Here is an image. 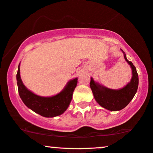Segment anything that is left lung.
I'll list each match as a JSON object with an SVG mask.
<instances>
[{
	"mask_svg": "<svg viewBox=\"0 0 153 153\" xmlns=\"http://www.w3.org/2000/svg\"><path fill=\"white\" fill-rule=\"evenodd\" d=\"M124 57L132 70V78L126 86L120 90H112L100 85L99 83L95 82L93 78L91 79L90 82V86L97 103L111 111H120L125 108L134 97L139 85V76L137 69L132 62L127 59L125 53Z\"/></svg>",
	"mask_w": 153,
	"mask_h": 153,
	"instance_id": "left-lung-1",
	"label": "left lung"
}]
</instances>
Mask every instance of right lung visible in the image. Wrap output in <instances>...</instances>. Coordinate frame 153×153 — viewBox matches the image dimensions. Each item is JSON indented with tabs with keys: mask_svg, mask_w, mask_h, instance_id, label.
I'll return each instance as SVG.
<instances>
[{
	"mask_svg": "<svg viewBox=\"0 0 153 153\" xmlns=\"http://www.w3.org/2000/svg\"><path fill=\"white\" fill-rule=\"evenodd\" d=\"M77 78L69 81L64 90L53 97H40L29 91L23 83L20 76L19 65L16 81L21 99L27 107L47 118L58 116L65 111L72 100V94L77 84Z\"/></svg>",
	"mask_w": 153,
	"mask_h": 153,
	"instance_id": "add662e5",
	"label": "right lung"
}]
</instances>
